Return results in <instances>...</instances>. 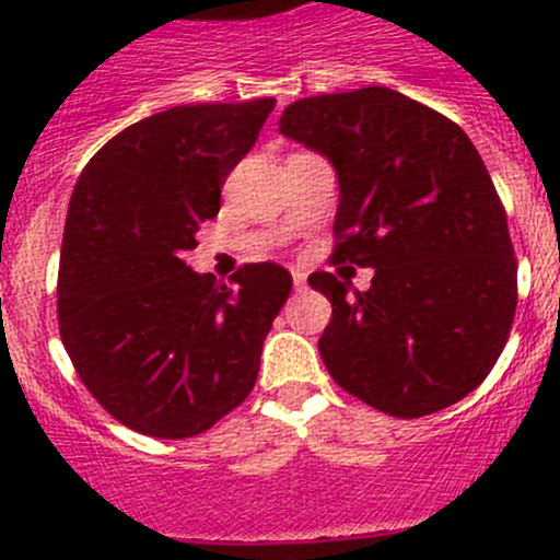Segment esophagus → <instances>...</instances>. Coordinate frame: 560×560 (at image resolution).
<instances>
[{
  "mask_svg": "<svg viewBox=\"0 0 560 560\" xmlns=\"http://www.w3.org/2000/svg\"><path fill=\"white\" fill-rule=\"evenodd\" d=\"M292 284H295V292L306 290V273L303 270H292Z\"/></svg>",
  "mask_w": 560,
  "mask_h": 560,
  "instance_id": "esophagus-1",
  "label": "esophagus"
}]
</instances>
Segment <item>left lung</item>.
I'll return each mask as SVG.
<instances>
[{
  "label": "left lung",
  "instance_id": "obj_1",
  "mask_svg": "<svg viewBox=\"0 0 560 560\" xmlns=\"http://www.w3.org/2000/svg\"><path fill=\"white\" fill-rule=\"evenodd\" d=\"M279 129L341 184L330 262L374 268L365 292L327 270L319 354L332 382L400 420L466 398L499 360L517 306L506 211L455 121L385 86L298 100Z\"/></svg>",
  "mask_w": 560,
  "mask_h": 560
}]
</instances>
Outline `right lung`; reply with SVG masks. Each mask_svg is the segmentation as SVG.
<instances>
[{"label": "right lung", "mask_w": 560, "mask_h": 560, "mask_svg": "<svg viewBox=\"0 0 560 560\" xmlns=\"http://www.w3.org/2000/svg\"><path fill=\"white\" fill-rule=\"evenodd\" d=\"M276 100L178 105L121 129L72 189L61 238L59 336L113 420L189 439L252 393L292 276L248 262L233 287L184 262Z\"/></svg>", "instance_id": "add662e5"}]
</instances>
